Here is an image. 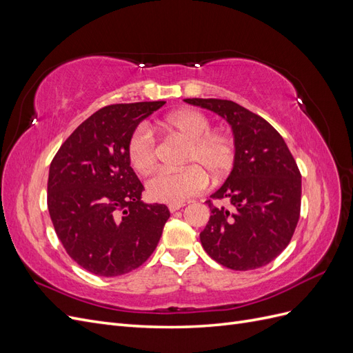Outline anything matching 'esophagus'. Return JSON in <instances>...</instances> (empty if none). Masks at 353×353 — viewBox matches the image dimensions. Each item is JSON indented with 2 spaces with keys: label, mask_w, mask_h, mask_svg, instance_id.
Listing matches in <instances>:
<instances>
[{
  "label": "esophagus",
  "mask_w": 353,
  "mask_h": 353,
  "mask_svg": "<svg viewBox=\"0 0 353 353\" xmlns=\"http://www.w3.org/2000/svg\"><path fill=\"white\" fill-rule=\"evenodd\" d=\"M184 206H185V205H184V203H170V205H169L168 208H169V210H170V212H172V213H174V212L179 210L181 208H184Z\"/></svg>",
  "instance_id": "1"
}]
</instances>
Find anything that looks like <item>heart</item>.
I'll return each mask as SVG.
<instances>
[{
  "label": "heart",
  "mask_w": 353,
  "mask_h": 353,
  "mask_svg": "<svg viewBox=\"0 0 353 353\" xmlns=\"http://www.w3.org/2000/svg\"><path fill=\"white\" fill-rule=\"evenodd\" d=\"M163 126L188 141L183 165L178 172H160L148 179L147 193L156 201L184 203L213 179L225 176L236 163V138L227 131H210L209 117L199 110L184 109L166 116ZM128 159L138 174L152 172L157 163V141L153 132L141 125L128 141Z\"/></svg>",
  "instance_id": "obj_1"
}]
</instances>
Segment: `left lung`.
<instances>
[{
  "label": "left lung",
  "instance_id": "left-lung-1",
  "mask_svg": "<svg viewBox=\"0 0 353 353\" xmlns=\"http://www.w3.org/2000/svg\"><path fill=\"white\" fill-rule=\"evenodd\" d=\"M225 117L237 144L236 163L206 203L210 219L200 232L203 249L234 271L268 265L290 243L301 216L302 178L275 128L243 105L219 99H185ZM213 199H227L216 208Z\"/></svg>",
  "mask_w": 353,
  "mask_h": 353
}]
</instances>
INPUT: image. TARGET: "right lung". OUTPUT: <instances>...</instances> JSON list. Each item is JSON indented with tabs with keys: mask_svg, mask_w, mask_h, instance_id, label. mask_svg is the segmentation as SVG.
I'll list each match as a JSON object with an SVG mask.
<instances>
[{
	"mask_svg": "<svg viewBox=\"0 0 353 353\" xmlns=\"http://www.w3.org/2000/svg\"><path fill=\"white\" fill-rule=\"evenodd\" d=\"M165 101L110 104L91 114L63 143L50 165L47 205L70 258L95 275L141 266L162 236L166 205L141 201L143 184L128 159V141Z\"/></svg>",
	"mask_w": 353,
	"mask_h": 353,
	"instance_id": "right-lung-1",
	"label": "right lung"
}]
</instances>
